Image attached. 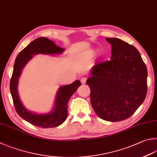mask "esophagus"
<instances>
[{
  "instance_id": "esophagus-1",
  "label": "esophagus",
  "mask_w": 157,
  "mask_h": 157,
  "mask_svg": "<svg viewBox=\"0 0 157 157\" xmlns=\"http://www.w3.org/2000/svg\"><path fill=\"white\" fill-rule=\"evenodd\" d=\"M86 81H87V78L86 77H82L81 78V82L82 84H85V82H86Z\"/></svg>"
}]
</instances>
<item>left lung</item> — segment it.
Listing matches in <instances>:
<instances>
[{"mask_svg":"<svg viewBox=\"0 0 157 157\" xmlns=\"http://www.w3.org/2000/svg\"><path fill=\"white\" fill-rule=\"evenodd\" d=\"M111 45L109 61L94 66L86 83L91 104L101 119L124 120L146 98V66L135 46L117 38H106Z\"/></svg>","mask_w":157,"mask_h":157,"instance_id":"obj_1","label":"left lung"}]
</instances>
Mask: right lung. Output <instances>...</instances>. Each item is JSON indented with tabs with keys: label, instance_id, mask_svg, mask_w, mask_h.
Instances as JSON below:
<instances>
[{
	"label": "right lung",
	"instance_id": "1",
	"mask_svg": "<svg viewBox=\"0 0 157 157\" xmlns=\"http://www.w3.org/2000/svg\"><path fill=\"white\" fill-rule=\"evenodd\" d=\"M63 48L55 45L52 41L46 37H39L31 42L17 55L10 81V91L15 109L20 117L31 124L44 128H53L61 125L67 116V103L70 97L81 86L80 81L60 87L55 100L54 110L46 115H37L29 112L25 108L17 94V82L22 70L26 63L36 54H59Z\"/></svg>",
	"mask_w": 157,
	"mask_h": 157
}]
</instances>
